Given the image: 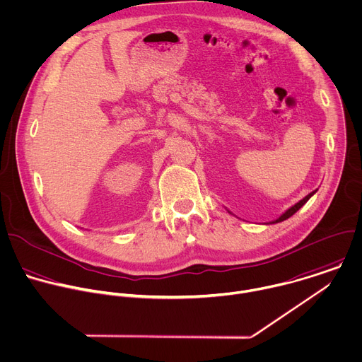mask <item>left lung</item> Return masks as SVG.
Here are the masks:
<instances>
[{
    "label": "left lung",
    "instance_id": "obj_1",
    "mask_svg": "<svg viewBox=\"0 0 362 362\" xmlns=\"http://www.w3.org/2000/svg\"><path fill=\"white\" fill-rule=\"evenodd\" d=\"M314 192H315V191H313V192H310V194H308V195H307V197H304V198H303V199H301V201H298V202H297V204H296V205H293V206H291V208H290V209H287V211H286V212H284V214H283V215H281V216H280V218H279V219H276V221H273V222H272V223H277V222H281V221H284V219H287V218H290V216H291V215H294V214H296V212H297V211H298V209H300V208H301V206H303V205H304V204H305V202H307V201H308V199H310V198H311V195H313V194H314Z\"/></svg>",
    "mask_w": 362,
    "mask_h": 362
}]
</instances>
